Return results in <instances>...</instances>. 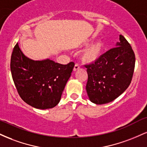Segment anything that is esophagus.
<instances>
[{
    "instance_id": "1",
    "label": "esophagus",
    "mask_w": 147,
    "mask_h": 147,
    "mask_svg": "<svg viewBox=\"0 0 147 147\" xmlns=\"http://www.w3.org/2000/svg\"><path fill=\"white\" fill-rule=\"evenodd\" d=\"M79 68H80V67H79V64H77V63H76L75 65V66H74V68H73V70L74 71H76V70H79Z\"/></svg>"
}]
</instances>
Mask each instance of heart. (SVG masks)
Here are the masks:
<instances>
[{"instance_id": "obj_1", "label": "heart", "mask_w": 147, "mask_h": 147, "mask_svg": "<svg viewBox=\"0 0 147 147\" xmlns=\"http://www.w3.org/2000/svg\"><path fill=\"white\" fill-rule=\"evenodd\" d=\"M105 44L102 40L99 39L92 42L87 46L81 54L82 61L86 63H95L102 56Z\"/></svg>"}]
</instances>
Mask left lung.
I'll use <instances>...</instances> for the list:
<instances>
[{"mask_svg":"<svg viewBox=\"0 0 147 147\" xmlns=\"http://www.w3.org/2000/svg\"><path fill=\"white\" fill-rule=\"evenodd\" d=\"M105 52L97 61L86 65L88 82L86 92L96 104H107L125 91L131 84L136 57L129 43L122 35L119 42Z\"/></svg>","mask_w":147,"mask_h":147,"instance_id":"left-lung-1","label":"left lung"}]
</instances>
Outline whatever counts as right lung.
<instances>
[{"label": "right lung", "mask_w": 147, "mask_h": 147, "mask_svg": "<svg viewBox=\"0 0 147 147\" xmlns=\"http://www.w3.org/2000/svg\"><path fill=\"white\" fill-rule=\"evenodd\" d=\"M75 63L63 65L49 59L34 61L14 46L10 68L18 95L25 103L38 109L56 106L71 75Z\"/></svg>", "instance_id": "add662e5"}]
</instances>
